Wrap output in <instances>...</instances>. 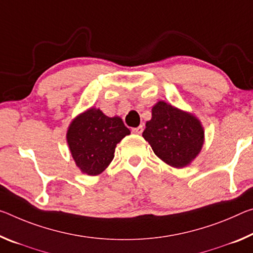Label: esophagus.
<instances>
[{"label": "esophagus", "instance_id": "esophagus-1", "mask_svg": "<svg viewBox=\"0 0 253 253\" xmlns=\"http://www.w3.org/2000/svg\"><path fill=\"white\" fill-rule=\"evenodd\" d=\"M131 131H133L134 134H142L143 126H138V127H136V128H133V129H131Z\"/></svg>", "mask_w": 253, "mask_h": 253}]
</instances>
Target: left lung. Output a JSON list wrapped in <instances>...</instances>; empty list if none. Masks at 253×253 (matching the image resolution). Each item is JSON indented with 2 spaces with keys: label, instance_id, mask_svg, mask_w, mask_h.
Instances as JSON below:
<instances>
[{
  "label": "left lung",
  "instance_id": "left-lung-1",
  "mask_svg": "<svg viewBox=\"0 0 253 253\" xmlns=\"http://www.w3.org/2000/svg\"><path fill=\"white\" fill-rule=\"evenodd\" d=\"M143 137L155 155L173 168L189 164L202 150L204 130L194 116L160 101L152 109Z\"/></svg>",
  "mask_w": 253,
  "mask_h": 253
}]
</instances>
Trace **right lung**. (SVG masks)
Listing matches in <instances>:
<instances>
[{
  "label": "right lung",
  "mask_w": 253,
  "mask_h": 253,
  "mask_svg": "<svg viewBox=\"0 0 253 253\" xmlns=\"http://www.w3.org/2000/svg\"><path fill=\"white\" fill-rule=\"evenodd\" d=\"M129 134L122 119L109 118L101 110L92 108L72 122L67 143L83 173L97 175L112 161L116 145Z\"/></svg>",
  "instance_id": "obj_1"
}]
</instances>
